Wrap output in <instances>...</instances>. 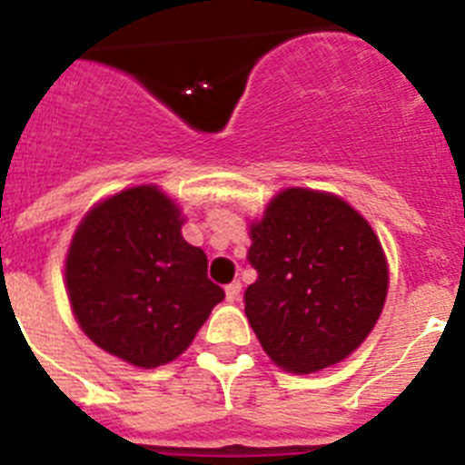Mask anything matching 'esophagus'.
<instances>
[{
	"label": "esophagus",
	"instance_id": "34e87169",
	"mask_svg": "<svg viewBox=\"0 0 465 465\" xmlns=\"http://www.w3.org/2000/svg\"><path fill=\"white\" fill-rule=\"evenodd\" d=\"M240 291H242V283L237 282V279H235V282H230L228 286H225V295H228L230 302H235V300L240 298Z\"/></svg>",
	"mask_w": 465,
	"mask_h": 465
}]
</instances>
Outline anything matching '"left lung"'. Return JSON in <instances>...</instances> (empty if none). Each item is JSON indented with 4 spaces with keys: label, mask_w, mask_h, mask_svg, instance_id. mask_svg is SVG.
Instances as JSON below:
<instances>
[{
    "label": "left lung",
    "mask_w": 465,
    "mask_h": 465,
    "mask_svg": "<svg viewBox=\"0 0 465 465\" xmlns=\"http://www.w3.org/2000/svg\"><path fill=\"white\" fill-rule=\"evenodd\" d=\"M246 319L265 354L307 375L347 359L381 314L389 270L368 221L328 193L289 188L252 225Z\"/></svg>",
    "instance_id": "left-lung-1"
}]
</instances>
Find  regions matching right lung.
<instances>
[{"label": "right lung", "instance_id": "obj_1", "mask_svg": "<svg viewBox=\"0 0 465 465\" xmlns=\"http://www.w3.org/2000/svg\"><path fill=\"white\" fill-rule=\"evenodd\" d=\"M182 223L155 186L127 188L90 209L69 246L64 277L76 322L97 347L139 368L183 354L225 298Z\"/></svg>", "mask_w": 465, "mask_h": 465}]
</instances>
